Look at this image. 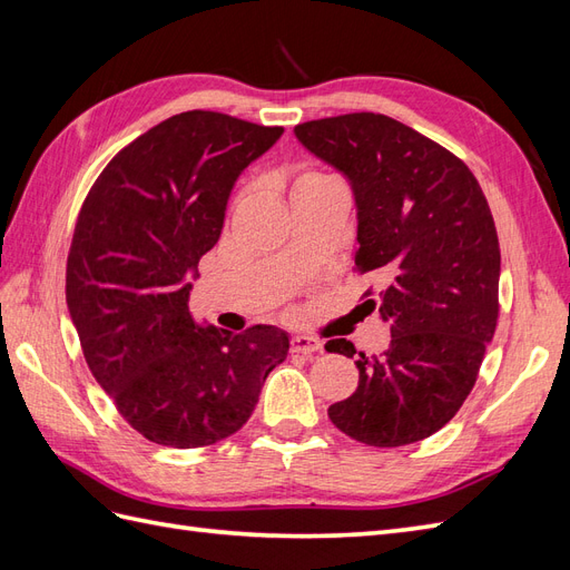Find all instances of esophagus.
Instances as JSON below:
<instances>
[{"instance_id": "34e87169", "label": "esophagus", "mask_w": 570, "mask_h": 570, "mask_svg": "<svg viewBox=\"0 0 570 570\" xmlns=\"http://www.w3.org/2000/svg\"><path fill=\"white\" fill-rule=\"evenodd\" d=\"M289 347H292V352H297V354H318L323 350V344L318 340H314V337L295 335V337H292V342H289Z\"/></svg>"}]
</instances>
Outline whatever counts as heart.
Instances as JSON below:
<instances>
[{
	"label": "heart",
	"mask_w": 570,
	"mask_h": 570,
	"mask_svg": "<svg viewBox=\"0 0 570 570\" xmlns=\"http://www.w3.org/2000/svg\"><path fill=\"white\" fill-rule=\"evenodd\" d=\"M318 185H340V180L335 176L323 174V170H304V174H299V178L295 183V189L318 187Z\"/></svg>",
	"instance_id": "1"
}]
</instances>
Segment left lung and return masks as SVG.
I'll list each match as a JSON object with an SVG mask.
<instances>
[{
  "label": "left lung",
  "mask_w": 570,
  "mask_h": 570,
  "mask_svg": "<svg viewBox=\"0 0 570 570\" xmlns=\"http://www.w3.org/2000/svg\"><path fill=\"white\" fill-rule=\"evenodd\" d=\"M295 135L352 185L354 264L385 283L368 302L392 333L381 356L358 352V387L327 416L371 446L425 440L456 416L497 327L502 256L488 199L459 157L390 116L306 120ZM325 350L356 354L344 337Z\"/></svg>",
  "instance_id": "1"
}]
</instances>
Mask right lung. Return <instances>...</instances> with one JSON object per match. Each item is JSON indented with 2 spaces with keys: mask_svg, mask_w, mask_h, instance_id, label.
Segmentation results:
<instances>
[{
  "mask_svg": "<svg viewBox=\"0 0 570 570\" xmlns=\"http://www.w3.org/2000/svg\"><path fill=\"white\" fill-rule=\"evenodd\" d=\"M283 135L218 111L149 128L101 170L78 214L66 304L85 361L149 442L214 444L243 428L289 340L233 335L189 314L187 275L220 237L239 174Z\"/></svg>",
  "mask_w": 570,
  "mask_h": 570,
  "instance_id": "1",
  "label": "right lung"
}]
</instances>
